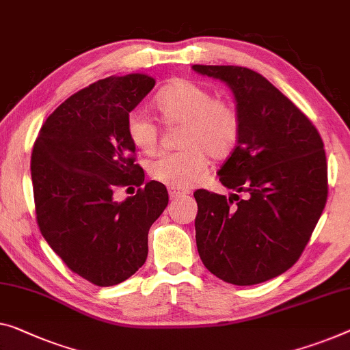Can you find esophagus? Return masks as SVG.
<instances>
[{
    "label": "esophagus",
    "instance_id": "esophagus-1",
    "mask_svg": "<svg viewBox=\"0 0 350 350\" xmlns=\"http://www.w3.org/2000/svg\"><path fill=\"white\" fill-rule=\"evenodd\" d=\"M168 193H170V198L171 200H177V198H180V196H185L187 193V190H180V189H176V187H170L168 189Z\"/></svg>",
    "mask_w": 350,
    "mask_h": 350
}]
</instances>
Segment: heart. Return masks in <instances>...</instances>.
<instances>
[{
  "mask_svg": "<svg viewBox=\"0 0 350 350\" xmlns=\"http://www.w3.org/2000/svg\"><path fill=\"white\" fill-rule=\"evenodd\" d=\"M165 124H184L179 144L184 150L163 154L150 161L149 174L161 184L187 189L200 182L207 171V154L226 159L237 148L242 119L228 98L215 97L211 88L189 80H177L155 97ZM127 135L139 150L154 152L159 146V125L139 109L129 113Z\"/></svg>",
  "mask_w": 350,
  "mask_h": 350,
  "instance_id": "obj_1",
  "label": "heart"
}]
</instances>
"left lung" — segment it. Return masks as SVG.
<instances>
[{
  "label": "left lung",
  "instance_id": "1",
  "mask_svg": "<svg viewBox=\"0 0 350 350\" xmlns=\"http://www.w3.org/2000/svg\"><path fill=\"white\" fill-rule=\"evenodd\" d=\"M193 70L225 81L242 119L237 148L218 170L221 184L236 193L195 191L198 253L226 283H264L299 260L322 215L324 143L310 119L258 72L201 64Z\"/></svg>",
  "mask_w": 350,
  "mask_h": 350
}]
</instances>
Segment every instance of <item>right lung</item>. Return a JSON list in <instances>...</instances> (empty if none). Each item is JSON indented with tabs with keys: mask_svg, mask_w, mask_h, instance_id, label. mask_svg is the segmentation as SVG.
<instances>
[{
	"mask_svg": "<svg viewBox=\"0 0 350 350\" xmlns=\"http://www.w3.org/2000/svg\"><path fill=\"white\" fill-rule=\"evenodd\" d=\"M144 74L108 77L75 92L42 125L31 155L42 236L72 272L96 286L130 278L148 258V234L168 206L166 187L144 183L125 121L152 91ZM137 195L112 200L118 186Z\"/></svg>",
	"mask_w": 350,
	"mask_h": 350,
	"instance_id": "add662e5",
	"label": "right lung"
}]
</instances>
